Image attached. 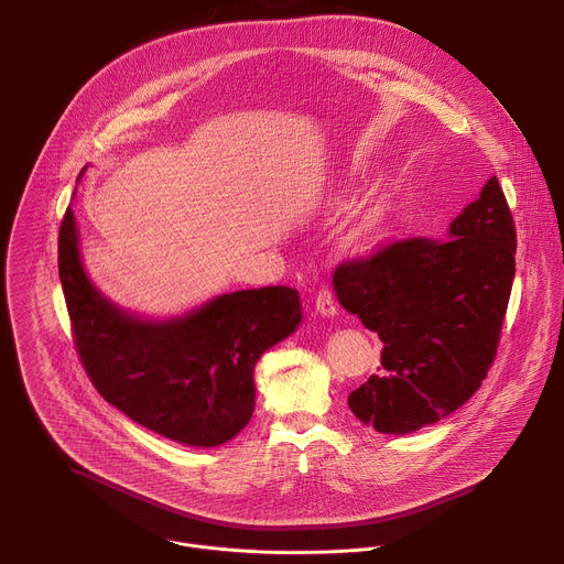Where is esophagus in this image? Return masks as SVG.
Returning <instances> with one entry per match:
<instances>
[{
	"mask_svg": "<svg viewBox=\"0 0 564 564\" xmlns=\"http://www.w3.org/2000/svg\"><path fill=\"white\" fill-rule=\"evenodd\" d=\"M316 312L321 316H335L337 314V301H335L330 290H326V288L318 290V294H316Z\"/></svg>",
	"mask_w": 564,
	"mask_h": 564,
	"instance_id": "34e87169",
	"label": "esophagus"
}]
</instances>
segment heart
<instances>
[{
  "mask_svg": "<svg viewBox=\"0 0 564 564\" xmlns=\"http://www.w3.org/2000/svg\"><path fill=\"white\" fill-rule=\"evenodd\" d=\"M386 223H388V205L379 203V205H375L366 212L361 225L355 231V238L364 240V243H366V240H375L383 231Z\"/></svg>",
  "mask_w": 564,
  "mask_h": 564,
  "instance_id": "heart-1",
  "label": "heart"
}]
</instances>
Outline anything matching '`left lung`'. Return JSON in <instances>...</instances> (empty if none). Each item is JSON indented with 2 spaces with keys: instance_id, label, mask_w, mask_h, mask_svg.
Here are the masks:
<instances>
[{
  "instance_id": "1",
  "label": "left lung",
  "mask_w": 564,
  "mask_h": 564,
  "mask_svg": "<svg viewBox=\"0 0 564 564\" xmlns=\"http://www.w3.org/2000/svg\"><path fill=\"white\" fill-rule=\"evenodd\" d=\"M513 276L516 225L496 176L446 238L394 240L341 263L339 303L383 344L350 411L377 433L406 435L466 404L496 359Z\"/></svg>"
}]
</instances>
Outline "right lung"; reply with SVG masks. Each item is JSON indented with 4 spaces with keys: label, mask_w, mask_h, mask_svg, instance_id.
I'll use <instances>...</instances> for the list:
<instances>
[{
    "label": "right lung",
    "mask_w": 564,
    "mask_h": 564,
    "mask_svg": "<svg viewBox=\"0 0 564 564\" xmlns=\"http://www.w3.org/2000/svg\"><path fill=\"white\" fill-rule=\"evenodd\" d=\"M57 268L75 350L96 390L140 426L187 446H218L254 413V366L301 324L299 292L238 290L151 321L105 299L89 281L68 207Z\"/></svg>",
    "instance_id": "right-lung-1"
}]
</instances>
